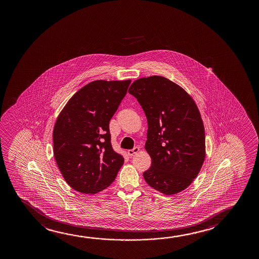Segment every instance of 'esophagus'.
<instances>
[{"label":"esophagus","instance_id":"34e87169","mask_svg":"<svg viewBox=\"0 0 259 259\" xmlns=\"http://www.w3.org/2000/svg\"><path fill=\"white\" fill-rule=\"evenodd\" d=\"M139 150H140V149H139L138 147H135L134 149H129L128 150L127 153L128 155L130 156H133L135 154H136V153L139 152Z\"/></svg>","mask_w":259,"mask_h":259}]
</instances>
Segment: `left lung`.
Here are the masks:
<instances>
[{"label": "left lung", "mask_w": 259, "mask_h": 259, "mask_svg": "<svg viewBox=\"0 0 259 259\" xmlns=\"http://www.w3.org/2000/svg\"><path fill=\"white\" fill-rule=\"evenodd\" d=\"M128 93L145 112V149L152 159L146 182L164 195L191 184L205 158V132L194 100L180 85L161 76L135 80Z\"/></svg>", "instance_id": "left-lung-1"}]
</instances>
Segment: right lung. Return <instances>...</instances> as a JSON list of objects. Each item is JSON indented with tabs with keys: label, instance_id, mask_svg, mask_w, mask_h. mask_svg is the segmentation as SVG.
Wrapping results in <instances>:
<instances>
[{
	"label": "right lung",
	"instance_id": "add662e5",
	"mask_svg": "<svg viewBox=\"0 0 259 259\" xmlns=\"http://www.w3.org/2000/svg\"><path fill=\"white\" fill-rule=\"evenodd\" d=\"M131 80L90 82L69 100L53 131L54 156L71 188L96 194L109 187L124 163L110 142V121Z\"/></svg>",
	"mask_w": 259,
	"mask_h": 259
}]
</instances>
